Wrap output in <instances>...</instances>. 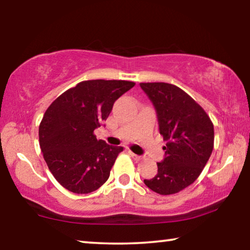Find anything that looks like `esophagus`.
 Here are the masks:
<instances>
[{"label":"esophagus","mask_w":250,"mask_h":250,"mask_svg":"<svg viewBox=\"0 0 250 250\" xmlns=\"http://www.w3.org/2000/svg\"><path fill=\"white\" fill-rule=\"evenodd\" d=\"M131 156H132V158L135 160V162H140V160L142 159V157H141V156L135 155V153H133V152H131Z\"/></svg>","instance_id":"34e87169"}]
</instances>
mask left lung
Segmentation results:
<instances>
[{
    "instance_id": "obj_1",
    "label": "left lung",
    "mask_w": 250,
    "mask_h": 250,
    "mask_svg": "<svg viewBox=\"0 0 250 250\" xmlns=\"http://www.w3.org/2000/svg\"><path fill=\"white\" fill-rule=\"evenodd\" d=\"M155 105L159 132L166 141L158 173L145 184L156 193L180 192L198 179L214 148V125L206 111L180 87L140 83Z\"/></svg>"
}]
</instances>
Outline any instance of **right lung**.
<instances>
[{"mask_svg":"<svg viewBox=\"0 0 250 250\" xmlns=\"http://www.w3.org/2000/svg\"><path fill=\"white\" fill-rule=\"evenodd\" d=\"M134 85L128 81H84L46 109L39 128L40 146L50 172L67 190L90 193L109 179L123 146L98 140L94 129Z\"/></svg>","mask_w":250,"mask_h":250,"instance_id":"right-lung-1","label":"right lung"}]
</instances>
